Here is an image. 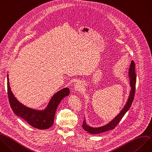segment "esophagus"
I'll use <instances>...</instances> for the list:
<instances>
[{
	"mask_svg": "<svg viewBox=\"0 0 152 152\" xmlns=\"http://www.w3.org/2000/svg\"><path fill=\"white\" fill-rule=\"evenodd\" d=\"M82 84L81 83V82H78L76 83V84L75 85V90L77 91H80L81 88H82Z\"/></svg>",
	"mask_w": 152,
	"mask_h": 152,
	"instance_id": "obj_1",
	"label": "esophagus"
}]
</instances>
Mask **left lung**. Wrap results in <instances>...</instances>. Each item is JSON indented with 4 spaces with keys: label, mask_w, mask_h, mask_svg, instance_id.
I'll list each match as a JSON object with an SVG mask.
<instances>
[{
    "label": "left lung",
    "mask_w": 152,
    "mask_h": 152,
    "mask_svg": "<svg viewBox=\"0 0 152 152\" xmlns=\"http://www.w3.org/2000/svg\"><path fill=\"white\" fill-rule=\"evenodd\" d=\"M129 77L130 80V87H131V91L129 93V96L128 99V101L124 106V107L121 110L120 113L109 123L107 124L97 128H93L88 125H87V123L86 122V120L84 119L82 126L86 130V131L88 132L90 134H99L102 133L110 129H114L116 125L118 124V123L120 122L121 119L123 118V116L125 115L126 112L129 110L130 108L131 104L133 102L134 95H135V84H136V75L135 72V64L132 61L130 67L129 69Z\"/></svg>",
    "instance_id": "8db88e82"
}]
</instances>
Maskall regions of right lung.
Masks as SVG:
<instances>
[{
    "mask_svg": "<svg viewBox=\"0 0 152 152\" xmlns=\"http://www.w3.org/2000/svg\"><path fill=\"white\" fill-rule=\"evenodd\" d=\"M7 88L10 104L14 113L26 121L32 126L40 129H48L52 126L59 104L65 97L69 94V89L64 88L53 95L45 110H37L25 106L15 97L11 90L8 74Z\"/></svg>",
    "mask_w": 152,
    "mask_h": 152,
    "instance_id": "right-lung-1",
    "label": "right lung"
}]
</instances>
